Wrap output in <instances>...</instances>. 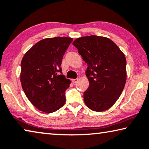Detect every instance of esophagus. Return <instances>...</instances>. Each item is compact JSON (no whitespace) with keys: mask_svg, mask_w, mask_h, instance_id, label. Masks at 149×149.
Wrapping results in <instances>:
<instances>
[{"mask_svg":"<svg viewBox=\"0 0 149 149\" xmlns=\"http://www.w3.org/2000/svg\"><path fill=\"white\" fill-rule=\"evenodd\" d=\"M78 81H79V79H72V81L73 83H76V82H77Z\"/></svg>","mask_w":149,"mask_h":149,"instance_id":"1","label":"esophagus"}]
</instances>
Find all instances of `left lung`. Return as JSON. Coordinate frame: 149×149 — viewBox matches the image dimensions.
<instances>
[{
    "label": "left lung",
    "mask_w": 149,
    "mask_h": 149,
    "mask_svg": "<svg viewBox=\"0 0 149 149\" xmlns=\"http://www.w3.org/2000/svg\"><path fill=\"white\" fill-rule=\"evenodd\" d=\"M72 45L87 63L89 86L84 101L94 111H104L113 106L122 93L127 80L125 54L113 40L104 36H86Z\"/></svg>",
    "instance_id": "8db88e82"
}]
</instances>
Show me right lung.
<instances>
[{"label": "right lung", "mask_w": 149, "mask_h": 149, "mask_svg": "<svg viewBox=\"0 0 149 149\" xmlns=\"http://www.w3.org/2000/svg\"><path fill=\"white\" fill-rule=\"evenodd\" d=\"M70 37L42 39L33 46L21 61L20 82L30 102L47 113L56 111L66 102L70 81L62 74L63 55L72 42Z\"/></svg>", "instance_id": "1"}]
</instances>
